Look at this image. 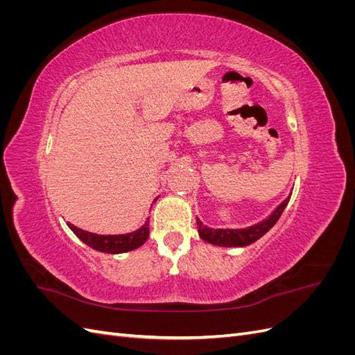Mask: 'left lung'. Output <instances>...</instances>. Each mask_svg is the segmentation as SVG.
I'll list each match as a JSON object with an SVG mask.
<instances>
[{
  "mask_svg": "<svg viewBox=\"0 0 355 355\" xmlns=\"http://www.w3.org/2000/svg\"><path fill=\"white\" fill-rule=\"evenodd\" d=\"M288 200H290V197H287L280 204V206L274 210V213L270 218L265 219L261 223L253 225V227H250V228H244V230H213V228H207L206 225H202L197 219L198 234L204 241L216 244V245H225V247L249 245V244L254 243L256 240H259L263 234H266L274 227L277 220L280 219V216L283 214Z\"/></svg>",
  "mask_w": 355,
  "mask_h": 355,
  "instance_id": "obj_1",
  "label": "left lung"
}]
</instances>
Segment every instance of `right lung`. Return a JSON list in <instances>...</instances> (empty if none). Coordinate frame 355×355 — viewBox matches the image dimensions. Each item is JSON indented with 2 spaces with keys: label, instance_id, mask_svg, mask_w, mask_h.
<instances>
[{
  "label": "right lung",
  "instance_id": "obj_1",
  "mask_svg": "<svg viewBox=\"0 0 355 355\" xmlns=\"http://www.w3.org/2000/svg\"><path fill=\"white\" fill-rule=\"evenodd\" d=\"M68 227L83 243L92 247V249L103 253L130 252L133 249H137V247H141L149 237V220L145 222L141 230L121 235H98L93 232L83 231L77 227H73L72 223H68Z\"/></svg>",
  "mask_w": 355,
  "mask_h": 355
}]
</instances>
